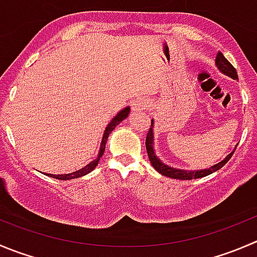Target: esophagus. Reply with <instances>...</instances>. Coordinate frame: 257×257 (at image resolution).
Here are the masks:
<instances>
[{
    "instance_id": "1",
    "label": "esophagus",
    "mask_w": 257,
    "mask_h": 257,
    "mask_svg": "<svg viewBox=\"0 0 257 257\" xmlns=\"http://www.w3.org/2000/svg\"><path fill=\"white\" fill-rule=\"evenodd\" d=\"M151 106V100L147 98H139L136 99L132 104V111L133 113H139V111H143L146 109H148Z\"/></svg>"
}]
</instances>
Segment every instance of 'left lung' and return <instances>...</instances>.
<instances>
[{
  "label": "left lung",
  "instance_id": "obj_1",
  "mask_svg": "<svg viewBox=\"0 0 257 257\" xmlns=\"http://www.w3.org/2000/svg\"><path fill=\"white\" fill-rule=\"evenodd\" d=\"M215 65H216V68H217L221 73L225 74V75L230 76V78L235 79V80H237L238 79L236 69L231 65L230 61H228V60L226 59V57L223 56L221 52H218V54L216 55ZM153 128H154V120L152 119L151 129H149L148 134H147V139H146V147H147V153H148V158H149V161H151L152 166L154 167V169H156L157 172H159V173L163 174V176L169 177V178L184 179V181H186V179L202 178V177L208 176V174L213 173V172H216V171H218L220 168H222V167L225 166L228 161H230V158L232 157L233 152H235L236 147H237L236 146L235 149H233L230 154H227V156H226L225 158L220 162V163L215 164V166L210 167V168H207V169H201V171H187V169L173 168V167L167 166L166 163H163V162H162L161 159L157 157L156 151H154V134H153L154 131H153Z\"/></svg>",
  "mask_w": 257,
  "mask_h": 257
}]
</instances>
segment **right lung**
I'll list each match as a JSON object with an SVG mask.
<instances>
[{
	"label": "right lung",
	"instance_id": "add662e5",
	"mask_svg": "<svg viewBox=\"0 0 257 257\" xmlns=\"http://www.w3.org/2000/svg\"><path fill=\"white\" fill-rule=\"evenodd\" d=\"M129 111H131V106H126V108H124L123 110L119 111L118 114H116L115 116H114L113 119H111L110 121H109V124L106 125L105 131H104V134H103V138H101V143H100V148H99V152H98V157H96L94 161H91L90 163L86 164L85 167H83L81 169H79V171H75L73 172V173H66V174H46V176L49 177H52V178H56V179H61V181H68V179H74V178H79V177H83L85 176V174L90 173L93 169H95V167L98 166L99 161H100V157L104 154V151H105V144H106V141H108V137L109 134L111 133V132L115 129V126L118 125L120 121H123L124 119L126 118V116L129 115Z\"/></svg>",
	"mask_w": 257,
	"mask_h": 257
}]
</instances>
